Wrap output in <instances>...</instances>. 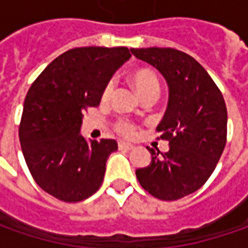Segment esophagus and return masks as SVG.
<instances>
[{
  "instance_id": "esophagus-1",
  "label": "esophagus",
  "mask_w": 248,
  "mask_h": 248,
  "mask_svg": "<svg viewBox=\"0 0 248 248\" xmlns=\"http://www.w3.org/2000/svg\"><path fill=\"white\" fill-rule=\"evenodd\" d=\"M119 149H124V150H131V149H134V145H132V143H128V142H124V140H120V142H119Z\"/></svg>"
}]
</instances>
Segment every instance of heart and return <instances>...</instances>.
<instances>
[{"label": "heart", "instance_id": "obj_1", "mask_svg": "<svg viewBox=\"0 0 248 248\" xmlns=\"http://www.w3.org/2000/svg\"><path fill=\"white\" fill-rule=\"evenodd\" d=\"M131 81L134 84L135 90L138 91V93L140 96L143 95H148V93H157L160 92V82L158 78L156 77V74L153 72H150L148 69H139L131 74ZM113 91V82L110 81L105 85L103 92H102V96L103 99H108ZM116 129L124 134V135H129L132 132V124L127 121V120H120L119 123L116 124Z\"/></svg>", "mask_w": 248, "mask_h": 248}]
</instances>
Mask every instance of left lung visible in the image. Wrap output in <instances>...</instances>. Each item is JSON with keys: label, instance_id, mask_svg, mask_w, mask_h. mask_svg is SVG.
<instances>
[{"label": "left lung", "instance_id": "obj_1", "mask_svg": "<svg viewBox=\"0 0 248 248\" xmlns=\"http://www.w3.org/2000/svg\"><path fill=\"white\" fill-rule=\"evenodd\" d=\"M132 55L156 67L168 85L166 114L157 125L166 153L148 148L152 161L137 170L140 186L160 200H178L204 185L226 145L224 96L204 67L172 48H132Z\"/></svg>", "mask_w": 248, "mask_h": 248}]
</instances>
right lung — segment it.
<instances>
[{"label":"right lung","instance_id":"1","mask_svg":"<svg viewBox=\"0 0 248 248\" xmlns=\"http://www.w3.org/2000/svg\"><path fill=\"white\" fill-rule=\"evenodd\" d=\"M129 58L125 46L74 48L49 63L31 84L19 139L34 181L46 193L77 203L100 187L117 142L84 138L82 111L99 105L105 85Z\"/></svg>","mask_w":248,"mask_h":248}]
</instances>
